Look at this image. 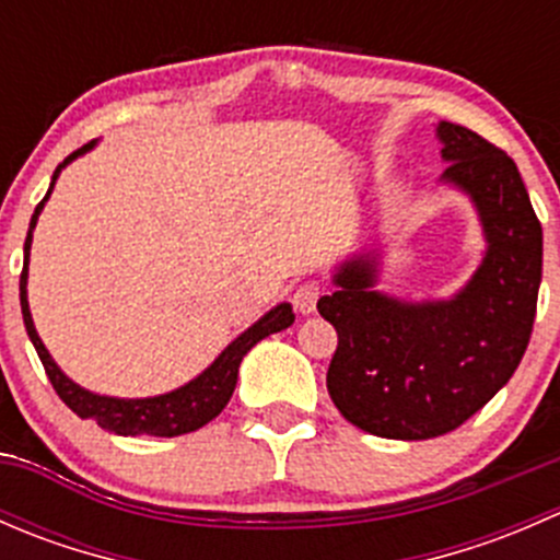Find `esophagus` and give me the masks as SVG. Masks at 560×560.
I'll use <instances>...</instances> for the list:
<instances>
[{
    "instance_id": "34e87169",
    "label": "esophagus",
    "mask_w": 560,
    "mask_h": 560,
    "mask_svg": "<svg viewBox=\"0 0 560 560\" xmlns=\"http://www.w3.org/2000/svg\"><path fill=\"white\" fill-rule=\"evenodd\" d=\"M319 295H322V287L314 284V281H306V284H301L295 292H292V303H295V308L301 314H314Z\"/></svg>"
}]
</instances>
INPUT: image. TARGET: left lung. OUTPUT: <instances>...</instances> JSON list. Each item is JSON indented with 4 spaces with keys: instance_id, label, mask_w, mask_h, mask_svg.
I'll list each match as a JSON object with an SVG mask.
<instances>
[{
    "instance_id": "left-lung-1",
    "label": "left lung",
    "mask_w": 560,
    "mask_h": 560,
    "mask_svg": "<svg viewBox=\"0 0 560 560\" xmlns=\"http://www.w3.org/2000/svg\"><path fill=\"white\" fill-rule=\"evenodd\" d=\"M447 171L482 228L477 270L450 298L406 301L380 290L382 248L332 270L316 308L336 327L327 393L360 431L400 442L442 436L477 415L521 365L541 284V224L517 165L460 124L439 121Z\"/></svg>"
}]
</instances>
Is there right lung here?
I'll use <instances>...</instances> for the list:
<instances>
[{"instance_id":"obj_1","label":"right lung","mask_w":560,"mask_h":560,"mask_svg":"<svg viewBox=\"0 0 560 560\" xmlns=\"http://www.w3.org/2000/svg\"><path fill=\"white\" fill-rule=\"evenodd\" d=\"M97 145V140L86 143L83 149L72 151L65 162L54 171L50 178L48 195L39 200V206L32 213L30 233H26L24 244V270H21V314H24L26 332H30V341L35 343L39 360H43V369L48 374L50 385H54L59 398L75 411L81 420H97L100 428L116 433V436H180V433H191L197 428L208 425L213 417L222 415V409L228 406V400L233 398V389L238 385V369L248 354V349L254 343H259L262 338L273 336V332L287 330V327L295 322L290 303H279V306L270 308L268 314L259 316L252 327H246L235 341H230L228 347L219 352V358L208 365L202 374H197L195 380H189L186 385L171 389V393L162 395H149V398H116V395H100L92 389L81 387L78 382H72L65 371L56 365V360L50 358V352L45 349L43 338L37 336L35 319L30 312V298H26V284H30V252H32V233L37 228V219L43 213L45 202H48L50 191H54L56 178L65 171L70 162H75L78 156L89 154V151Z\"/></svg>"}]
</instances>
